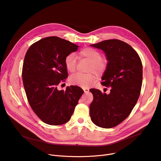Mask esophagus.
<instances>
[{
  "mask_svg": "<svg viewBox=\"0 0 161 161\" xmlns=\"http://www.w3.org/2000/svg\"><path fill=\"white\" fill-rule=\"evenodd\" d=\"M83 90H84V92L85 93H88V92H89V89L88 88H84Z\"/></svg>",
  "mask_w": 161,
  "mask_h": 161,
  "instance_id": "1",
  "label": "esophagus"
}]
</instances>
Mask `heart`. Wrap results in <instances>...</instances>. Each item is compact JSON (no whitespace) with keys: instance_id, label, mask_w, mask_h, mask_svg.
<instances>
[{"instance_id":"heart-1","label":"heart","mask_w":161,"mask_h":161,"mask_svg":"<svg viewBox=\"0 0 161 161\" xmlns=\"http://www.w3.org/2000/svg\"><path fill=\"white\" fill-rule=\"evenodd\" d=\"M79 58H85L90 62L88 72H94L98 75H101L106 70V64L103 60L102 55L99 52L92 48H85L78 53ZM64 64L68 72L73 73L77 67V58L73 54L67 55L64 60ZM94 73L88 74L76 73L70 76L69 83L73 85H78L85 88L97 80V75Z\"/></svg>"}]
</instances>
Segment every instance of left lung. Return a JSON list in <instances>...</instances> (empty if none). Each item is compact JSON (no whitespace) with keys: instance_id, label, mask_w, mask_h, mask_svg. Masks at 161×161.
<instances>
[{"instance_id":"left-lung-1","label":"left lung","mask_w":161,"mask_h":161,"mask_svg":"<svg viewBox=\"0 0 161 161\" xmlns=\"http://www.w3.org/2000/svg\"><path fill=\"white\" fill-rule=\"evenodd\" d=\"M90 46L105 53L108 62L101 84L111 86L109 94L90 90L94 96L90 118L100 127H114L129 115L138 100L143 80L142 60L129 44L120 40H105Z\"/></svg>"}]
</instances>
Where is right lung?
Here are the masks:
<instances>
[{"instance_id": "add662e5", "label": "right lung", "mask_w": 161, "mask_h": 161, "mask_svg": "<svg viewBox=\"0 0 161 161\" xmlns=\"http://www.w3.org/2000/svg\"><path fill=\"white\" fill-rule=\"evenodd\" d=\"M78 45L56 36L43 38L28 49L22 69V79L31 107L44 123L52 125L70 120L83 90L78 86L58 90L67 78L65 57L77 51Z\"/></svg>"}]
</instances>
